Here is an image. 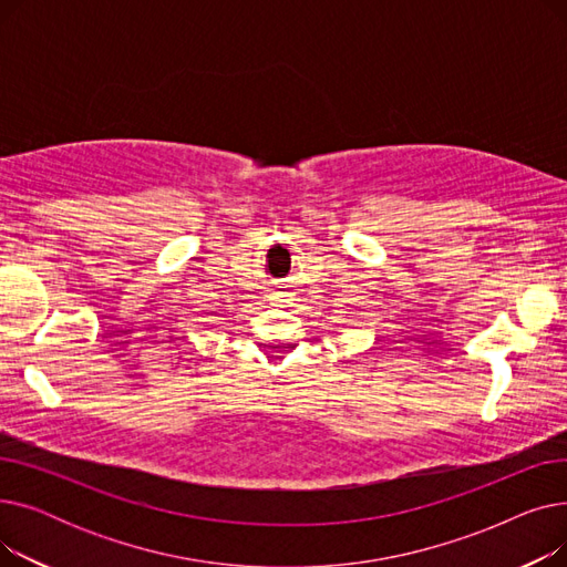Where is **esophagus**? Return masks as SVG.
<instances>
[{
    "instance_id": "obj_1",
    "label": "esophagus",
    "mask_w": 567,
    "mask_h": 567,
    "mask_svg": "<svg viewBox=\"0 0 567 567\" xmlns=\"http://www.w3.org/2000/svg\"><path fill=\"white\" fill-rule=\"evenodd\" d=\"M271 299H274L276 303H285V299H287V293H282V291H280V293H274V296H271Z\"/></svg>"
}]
</instances>
